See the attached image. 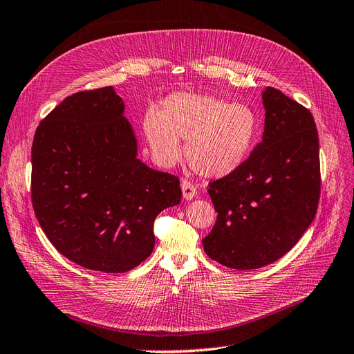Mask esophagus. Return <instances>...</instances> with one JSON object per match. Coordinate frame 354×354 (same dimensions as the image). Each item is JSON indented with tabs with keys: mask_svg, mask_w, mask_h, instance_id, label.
I'll list each match as a JSON object with an SVG mask.
<instances>
[{
	"mask_svg": "<svg viewBox=\"0 0 354 354\" xmlns=\"http://www.w3.org/2000/svg\"><path fill=\"white\" fill-rule=\"evenodd\" d=\"M180 188H182V196H184V198H185L187 201L197 197V189H196V187H194V185L191 184V182L182 180V182H180Z\"/></svg>",
	"mask_w": 354,
	"mask_h": 354,
	"instance_id": "34e87169",
	"label": "esophagus"
}]
</instances>
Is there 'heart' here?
Returning a JSON list of instances; mask_svg holds the SVG:
<instances>
[{
    "label": "heart",
    "mask_w": 354,
    "mask_h": 354,
    "mask_svg": "<svg viewBox=\"0 0 354 354\" xmlns=\"http://www.w3.org/2000/svg\"><path fill=\"white\" fill-rule=\"evenodd\" d=\"M259 132L254 110L244 102L197 93H175L162 110L150 109L142 118V135L154 163L174 166L182 156L197 174L221 179L232 175L252 154Z\"/></svg>",
    "instance_id": "b5f03b06"
}]
</instances>
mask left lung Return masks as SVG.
<instances>
[{
  "instance_id": "1",
  "label": "left lung",
  "mask_w": 354,
  "mask_h": 354,
  "mask_svg": "<svg viewBox=\"0 0 354 354\" xmlns=\"http://www.w3.org/2000/svg\"><path fill=\"white\" fill-rule=\"evenodd\" d=\"M261 141L236 172L209 185L218 218L203 238L204 252L239 270L263 268L287 254L315 219L321 194L312 113L275 88L261 91Z\"/></svg>"
}]
</instances>
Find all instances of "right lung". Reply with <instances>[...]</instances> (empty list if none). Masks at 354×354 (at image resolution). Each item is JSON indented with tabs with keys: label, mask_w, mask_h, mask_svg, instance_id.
I'll return each instance as SVG.
<instances>
[{
	"label": "right lung",
	"mask_w": 354,
	"mask_h": 354,
	"mask_svg": "<svg viewBox=\"0 0 354 354\" xmlns=\"http://www.w3.org/2000/svg\"><path fill=\"white\" fill-rule=\"evenodd\" d=\"M179 179L138 158L113 86L64 98L32 145V204L51 244L82 268L122 273L153 253L157 214L180 203Z\"/></svg>",
	"instance_id": "1"
}]
</instances>
